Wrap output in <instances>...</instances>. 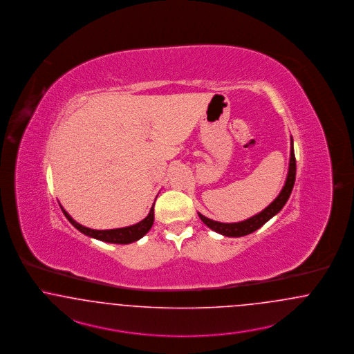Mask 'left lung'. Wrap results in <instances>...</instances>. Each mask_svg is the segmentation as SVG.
Here are the masks:
<instances>
[{
  "instance_id": "8db88e82",
  "label": "left lung",
  "mask_w": 354,
  "mask_h": 354,
  "mask_svg": "<svg viewBox=\"0 0 354 354\" xmlns=\"http://www.w3.org/2000/svg\"><path fill=\"white\" fill-rule=\"evenodd\" d=\"M295 178H296V160H295V152H293V140L291 138V157H290V167H288L286 184L274 202H271L264 210H261V213L248 218L246 221L235 222V223L216 222L207 216H202L200 213H198V216H200L201 221L207 227H210L212 230L216 231L218 234H222L225 236H235V238L245 236V235L258 230L267 221H270L272 216H277V213L283 209V206L287 203V201L292 193Z\"/></svg>"
}]
</instances>
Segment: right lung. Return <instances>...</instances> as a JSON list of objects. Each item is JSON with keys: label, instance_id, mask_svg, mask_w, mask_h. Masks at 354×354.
Segmentation results:
<instances>
[{"label": "right lung", "instance_id": "obj_1", "mask_svg": "<svg viewBox=\"0 0 354 354\" xmlns=\"http://www.w3.org/2000/svg\"><path fill=\"white\" fill-rule=\"evenodd\" d=\"M154 203L149 212V214L145 216L142 221H140L136 225L122 227V229H111V230H93L88 227L82 226L80 223L75 222L70 214L61 206L62 212L64 216L70 221V223L87 236H91L95 239L107 242V243H118V245H128L132 242H136L140 238H142L148 231L151 230L154 221Z\"/></svg>", "mask_w": 354, "mask_h": 354}]
</instances>
